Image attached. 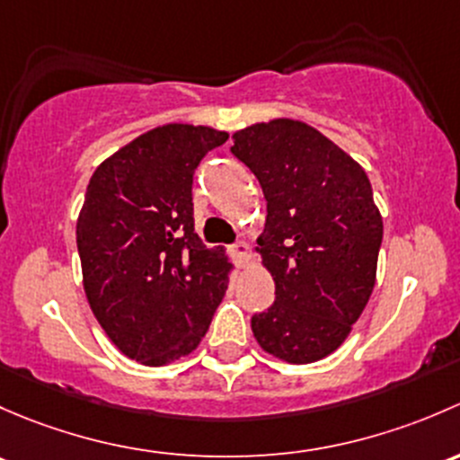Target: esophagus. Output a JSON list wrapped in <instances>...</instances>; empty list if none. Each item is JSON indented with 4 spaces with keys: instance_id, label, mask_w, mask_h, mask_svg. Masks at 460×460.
<instances>
[{
    "instance_id": "34e87169",
    "label": "esophagus",
    "mask_w": 460,
    "mask_h": 460,
    "mask_svg": "<svg viewBox=\"0 0 460 460\" xmlns=\"http://www.w3.org/2000/svg\"><path fill=\"white\" fill-rule=\"evenodd\" d=\"M232 257H234L236 265H245L250 259V245L243 243V241H239V243L232 245Z\"/></svg>"
}]
</instances>
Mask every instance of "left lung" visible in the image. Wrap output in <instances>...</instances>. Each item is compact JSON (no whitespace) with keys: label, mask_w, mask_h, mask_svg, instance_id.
<instances>
[{"label":"left lung","mask_w":460,"mask_h":460,"mask_svg":"<svg viewBox=\"0 0 460 460\" xmlns=\"http://www.w3.org/2000/svg\"><path fill=\"white\" fill-rule=\"evenodd\" d=\"M232 141L268 201L259 252L274 303L252 316L254 339L288 363L319 361L343 343L372 295L383 219L370 179L303 121L254 124Z\"/></svg>","instance_id":"8db88e82"}]
</instances>
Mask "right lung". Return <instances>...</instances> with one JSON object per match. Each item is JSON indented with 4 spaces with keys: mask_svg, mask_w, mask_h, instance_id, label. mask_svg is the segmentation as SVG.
I'll return each instance as SVG.
<instances>
[{
    "mask_svg": "<svg viewBox=\"0 0 460 460\" xmlns=\"http://www.w3.org/2000/svg\"><path fill=\"white\" fill-rule=\"evenodd\" d=\"M228 132L168 124L94 170L77 219L84 290L112 343L144 366L186 357L228 290L224 250L195 232L192 174Z\"/></svg>",
    "mask_w": 460,
    "mask_h": 460,
    "instance_id": "right-lung-1",
    "label": "right lung"
}]
</instances>
